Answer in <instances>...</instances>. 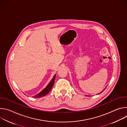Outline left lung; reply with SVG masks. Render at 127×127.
Here are the masks:
<instances>
[{"label": "left lung", "instance_id": "1", "mask_svg": "<svg viewBox=\"0 0 127 127\" xmlns=\"http://www.w3.org/2000/svg\"><path fill=\"white\" fill-rule=\"evenodd\" d=\"M104 89H105V88H104V89H103V90H104ZM103 91H102V92H103ZM102 92H101V93H102Z\"/></svg>", "mask_w": 127, "mask_h": 127}]
</instances>
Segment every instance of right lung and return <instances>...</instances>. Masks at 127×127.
<instances>
[{
    "label": "right lung",
    "mask_w": 127,
    "mask_h": 127,
    "mask_svg": "<svg viewBox=\"0 0 127 127\" xmlns=\"http://www.w3.org/2000/svg\"><path fill=\"white\" fill-rule=\"evenodd\" d=\"M55 77H56V74L54 76L53 79L51 80V81L50 82V83L47 86V87L44 90H43L41 92H40L39 94L35 95L33 96V97H34V98L41 97L44 96L46 95H47L51 91V90L52 89V88L54 85V82H55Z\"/></svg>",
    "instance_id": "right-lung-1"
}]
</instances>
